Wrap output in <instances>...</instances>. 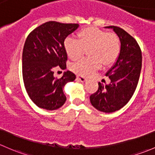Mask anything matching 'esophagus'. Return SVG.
<instances>
[{
    "label": "esophagus",
    "instance_id": "34e87169",
    "mask_svg": "<svg viewBox=\"0 0 155 155\" xmlns=\"http://www.w3.org/2000/svg\"><path fill=\"white\" fill-rule=\"evenodd\" d=\"M77 79L78 80V81H81V82H85V81H87V78H86L85 77H84V76H82V75H78L77 76Z\"/></svg>",
    "mask_w": 155,
    "mask_h": 155
}]
</instances>
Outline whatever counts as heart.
<instances>
[{"instance_id": "b5f03b06", "label": "heart", "mask_w": 155, "mask_h": 155, "mask_svg": "<svg viewBox=\"0 0 155 155\" xmlns=\"http://www.w3.org/2000/svg\"><path fill=\"white\" fill-rule=\"evenodd\" d=\"M67 55L77 60L82 57L84 50L90 56L72 66L73 71L80 75H90L104 65L112 64L119 57L121 51L119 38L114 33L97 28H87L78 33V39L67 38L64 42Z\"/></svg>"}]
</instances>
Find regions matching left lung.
Masks as SVG:
<instances>
[{"label": "left lung", "mask_w": 155, "mask_h": 155, "mask_svg": "<svg viewBox=\"0 0 155 155\" xmlns=\"http://www.w3.org/2000/svg\"><path fill=\"white\" fill-rule=\"evenodd\" d=\"M113 28L121 42V51L116 62L106 75L110 83H98V89L90 95L92 106L99 111L113 113L129 101L135 92L142 68V52L136 39L125 30L116 26Z\"/></svg>", "instance_id": "8db88e82"}]
</instances>
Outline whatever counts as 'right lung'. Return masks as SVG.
I'll use <instances>...</instances> for the list:
<instances>
[{
	"label": "right lung",
	"mask_w": 155,
	"mask_h": 155,
	"mask_svg": "<svg viewBox=\"0 0 155 155\" xmlns=\"http://www.w3.org/2000/svg\"><path fill=\"white\" fill-rule=\"evenodd\" d=\"M78 27V24L51 21L35 28L27 37L22 54V75L28 95L39 107L54 110L66 101L63 89L67 82L75 80V74L66 71L57 78L54 71L66 68L64 41Z\"/></svg>",
	"instance_id": "add662e5"
}]
</instances>
